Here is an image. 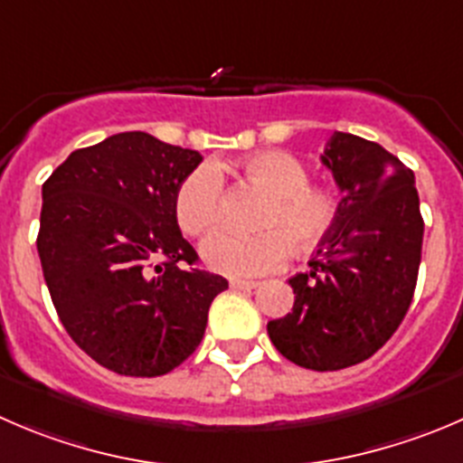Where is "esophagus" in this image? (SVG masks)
I'll return each instance as SVG.
<instances>
[{
	"label": "esophagus",
	"mask_w": 463,
	"mask_h": 463,
	"mask_svg": "<svg viewBox=\"0 0 463 463\" xmlns=\"http://www.w3.org/2000/svg\"><path fill=\"white\" fill-rule=\"evenodd\" d=\"M258 285H260L258 280H240V278H232L231 280L232 289H240V291H250V289H255Z\"/></svg>",
	"instance_id": "34e87169"
}]
</instances>
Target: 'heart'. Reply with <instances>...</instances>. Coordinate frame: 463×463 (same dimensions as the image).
<instances>
[{"label": "heart", "mask_w": 463, "mask_h": 463, "mask_svg": "<svg viewBox=\"0 0 463 463\" xmlns=\"http://www.w3.org/2000/svg\"><path fill=\"white\" fill-rule=\"evenodd\" d=\"M241 172L269 194L258 217L260 232L219 231L201 244L205 264L231 278H253L276 271L291 246L312 249L332 231L339 214L335 192L309 185V172L289 151H258L241 163ZM223 178L217 165L192 169L176 187L174 213L183 232L199 237L217 226L222 214Z\"/></svg>", "instance_id": "obj_1"}]
</instances>
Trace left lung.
<instances>
[{
  "label": "left lung",
  "instance_id": "obj_1",
  "mask_svg": "<svg viewBox=\"0 0 463 463\" xmlns=\"http://www.w3.org/2000/svg\"><path fill=\"white\" fill-rule=\"evenodd\" d=\"M321 163L341 192L339 214L305 273L294 307L267 323L282 357L339 371L378 353L410 309L423 249L414 172L375 142L339 133Z\"/></svg>",
  "mask_w": 463,
  "mask_h": 463
}]
</instances>
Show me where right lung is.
<instances>
[{"mask_svg":"<svg viewBox=\"0 0 463 463\" xmlns=\"http://www.w3.org/2000/svg\"><path fill=\"white\" fill-rule=\"evenodd\" d=\"M201 160L128 131L71 151L44 181V282L67 335L108 371L156 378L181 366L228 289L226 278L192 269L199 255L174 213L178 183Z\"/></svg>","mask_w":463,"mask_h":463,"instance_id":"obj_1","label":"right lung"}]
</instances>
